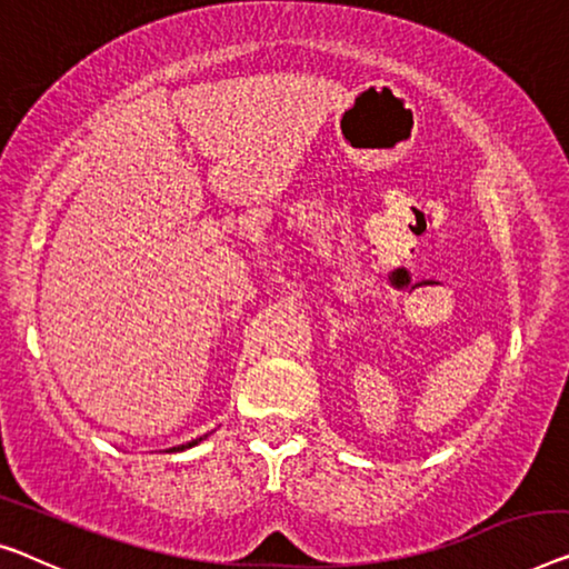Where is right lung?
<instances>
[{
  "label": "right lung",
  "instance_id": "right-lung-1",
  "mask_svg": "<svg viewBox=\"0 0 569 569\" xmlns=\"http://www.w3.org/2000/svg\"><path fill=\"white\" fill-rule=\"evenodd\" d=\"M203 437H199V439H193V442H189V445H181V447H173V449H189V447H193V445H199Z\"/></svg>",
  "mask_w": 569,
  "mask_h": 569
}]
</instances>
